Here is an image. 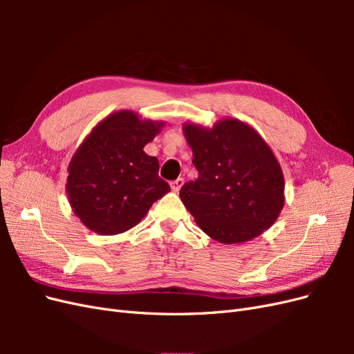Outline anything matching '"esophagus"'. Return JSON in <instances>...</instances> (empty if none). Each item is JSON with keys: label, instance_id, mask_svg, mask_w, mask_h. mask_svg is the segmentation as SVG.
<instances>
[{"label": "esophagus", "instance_id": "1", "mask_svg": "<svg viewBox=\"0 0 354 354\" xmlns=\"http://www.w3.org/2000/svg\"><path fill=\"white\" fill-rule=\"evenodd\" d=\"M183 183H185V178L178 177L174 181H171V189H173V192H178L181 189V186H183Z\"/></svg>", "mask_w": 354, "mask_h": 354}]
</instances>
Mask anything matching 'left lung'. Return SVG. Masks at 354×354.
<instances>
[{"label":"left lung","mask_w":354,"mask_h":354,"mask_svg":"<svg viewBox=\"0 0 354 354\" xmlns=\"http://www.w3.org/2000/svg\"><path fill=\"white\" fill-rule=\"evenodd\" d=\"M198 178L180 190L185 207L208 236L241 243L269 229L283 207V174L254 128L224 120L211 130L186 124Z\"/></svg>","instance_id":"1"}]
</instances>
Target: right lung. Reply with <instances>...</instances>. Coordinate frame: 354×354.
Masks as SVG:
<instances>
[{"label":"right lung","instance_id":"1","mask_svg":"<svg viewBox=\"0 0 354 354\" xmlns=\"http://www.w3.org/2000/svg\"><path fill=\"white\" fill-rule=\"evenodd\" d=\"M162 122L142 121L130 111L112 113L85 138L69 164V203L90 230L127 232L171 190L159 162L145 153Z\"/></svg>","mask_w":354,"mask_h":354}]
</instances>
